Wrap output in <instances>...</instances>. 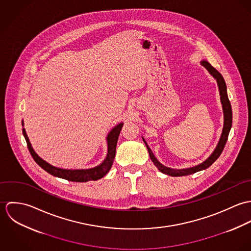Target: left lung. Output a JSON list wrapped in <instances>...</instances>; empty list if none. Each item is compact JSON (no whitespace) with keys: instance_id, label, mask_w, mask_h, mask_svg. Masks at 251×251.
<instances>
[{"instance_id":"1","label":"left lung","mask_w":251,"mask_h":251,"mask_svg":"<svg viewBox=\"0 0 251 251\" xmlns=\"http://www.w3.org/2000/svg\"><path fill=\"white\" fill-rule=\"evenodd\" d=\"M201 65L207 69V71L210 72L213 77L215 78L218 85V89H219V95H220V100L222 103V108H223V114H224V126H223V129H222V133L220 136V139L218 141V144L216 146V148L214 151V152L202 163L194 166V167H190V168H185V169H172L169 167H166L164 165H162L153 155L151 150L150 149V147L148 146L147 142L145 141L143 138L144 143L146 144V147L148 149L150 157L151 159V161L153 162V164L157 167V169L162 172L163 174L172 176V177H180V176H187V175H191L194 174L198 171H202L207 169L208 167H210L215 160L219 157V155L221 154L225 144L227 142L228 139V135L232 126V108H231V103L229 101L228 96H227V90H226V84L225 81L222 77V75L215 70L214 67L211 66L210 63H208L207 61H201Z\"/></svg>"}]
</instances>
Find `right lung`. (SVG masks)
<instances>
[{
	"instance_id": "right-lung-1",
	"label": "right lung",
	"mask_w": 251,
	"mask_h": 251,
	"mask_svg": "<svg viewBox=\"0 0 251 251\" xmlns=\"http://www.w3.org/2000/svg\"><path fill=\"white\" fill-rule=\"evenodd\" d=\"M123 125H124L123 123H120L113 129H111V131L108 133L107 137H106L108 146L106 158L104 159V161H102V163H100V165H98L94 168H91V169L71 170V169H62V168L55 167V166L49 164L48 162H46L45 160H43L41 157H39L36 154V151H34L32 145L30 143V140L27 136V133H26V130L24 127H23V135L26 139L28 149H29L34 160L42 169H44L49 174H51L55 177H58V178L68 179L71 181L85 182V181H89V180H97V179H101L102 177H104L107 174L109 170L111 169L114 158H115V154H116V146H117L118 138H119L121 129L123 127ZM22 126H23V124H22Z\"/></svg>"
}]
</instances>
